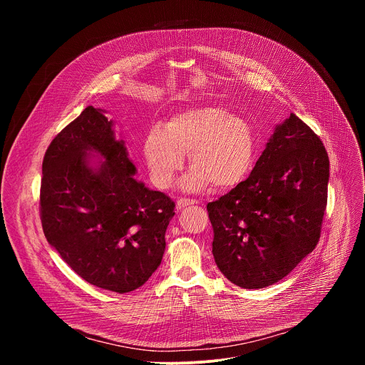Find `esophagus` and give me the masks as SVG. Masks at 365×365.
<instances>
[{"instance_id":"1","label":"esophagus","mask_w":365,"mask_h":365,"mask_svg":"<svg viewBox=\"0 0 365 365\" xmlns=\"http://www.w3.org/2000/svg\"><path fill=\"white\" fill-rule=\"evenodd\" d=\"M197 203H199V200H196V199H179L176 202V207H178V211H182V210H185L186 206L197 205Z\"/></svg>"}]
</instances>
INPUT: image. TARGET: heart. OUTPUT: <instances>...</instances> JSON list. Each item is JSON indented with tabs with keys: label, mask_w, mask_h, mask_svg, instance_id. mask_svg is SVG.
<instances>
[{
	"label": "heart",
	"mask_w": 365,
	"mask_h": 365,
	"mask_svg": "<svg viewBox=\"0 0 365 365\" xmlns=\"http://www.w3.org/2000/svg\"><path fill=\"white\" fill-rule=\"evenodd\" d=\"M144 160L153 183L169 187L185 166L190 172L182 187L193 192L210 183L218 189L240 185L251 172L255 140L250 124L225 108L203 106L175 114L163 128H153L144 141Z\"/></svg>",
	"instance_id": "heart-1"
}]
</instances>
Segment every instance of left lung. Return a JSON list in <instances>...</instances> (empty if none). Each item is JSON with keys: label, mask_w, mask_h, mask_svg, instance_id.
Returning <instances> with one entry per match:
<instances>
[{"label": "left lung", "mask_w": 365, "mask_h": 365, "mask_svg": "<svg viewBox=\"0 0 365 365\" xmlns=\"http://www.w3.org/2000/svg\"><path fill=\"white\" fill-rule=\"evenodd\" d=\"M328 180L321 138L290 114L276 125L251 175L206 206L221 273L244 289L286 277L319 241Z\"/></svg>", "instance_id": "left-lung-1"}]
</instances>
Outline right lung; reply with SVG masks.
I'll return each mask as SVG.
<instances>
[{
    "label": "right lung",
    "instance_id": "obj_1",
    "mask_svg": "<svg viewBox=\"0 0 365 365\" xmlns=\"http://www.w3.org/2000/svg\"><path fill=\"white\" fill-rule=\"evenodd\" d=\"M103 110L86 107L50 143L41 166L43 232L88 283L128 293L158 270L175 203L134 179L127 147ZM96 152L103 158L92 161Z\"/></svg>",
    "mask_w": 365,
    "mask_h": 365
}]
</instances>
